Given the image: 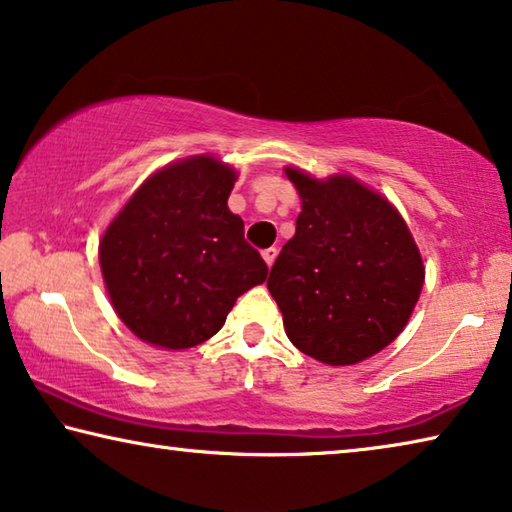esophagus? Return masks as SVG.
Segmentation results:
<instances>
[{"instance_id": "1", "label": "esophagus", "mask_w": 512, "mask_h": 512, "mask_svg": "<svg viewBox=\"0 0 512 512\" xmlns=\"http://www.w3.org/2000/svg\"><path fill=\"white\" fill-rule=\"evenodd\" d=\"M276 254H279V251H276L274 247H270V249H265V251H263V261L267 263V267H272V265H274V261H276Z\"/></svg>"}]
</instances>
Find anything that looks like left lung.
<instances>
[{"label":"left lung","instance_id":"1","mask_svg":"<svg viewBox=\"0 0 512 512\" xmlns=\"http://www.w3.org/2000/svg\"><path fill=\"white\" fill-rule=\"evenodd\" d=\"M286 174L301 213L267 288L299 351L326 365L360 363L404 331L424 283L420 249L397 208L356 179Z\"/></svg>","mask_w":512,"mask_h":512}]
</instances>
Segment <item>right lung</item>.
<instances>
[{
	"mask_svg": "<svg viewBox=\"0 0 512 512\" xmlns=\"http://www.w3.org/2000/svg\"><path fill=\"white\" fill-rule=\"evenodd\" d=\"M236 172L213 156L163 167L99 242L115 313L140 340L188 349L213 338L240 295L267 279L245 222L226 206Z\"/></svg>",
	"mask_w": 512,
	"mask_h": 512,
	"instance_id": "obj_1",
	"label": "right lung"
}]
</instances>
